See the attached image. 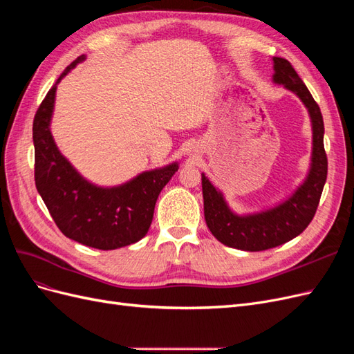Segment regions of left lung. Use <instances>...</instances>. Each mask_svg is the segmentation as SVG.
<instances>
[{"label": "left lung", "mask_w": 354, "mask_h": 354, "mask_svg": "<svg viewBox=\"0 0 354 354\" xmlns=\"http://www.w3.org/2000/svg\"><path fill=\"white\" fill-rule=\"evenodd\" d=\"M273 81L294 91L308 109L313 125L312 168L304 183L279 207L254 216L233 214L223 195L202 174L203 214L207 226L221 243L242 251H264L294 239L313 220L328 176V158L324 146V118L319 104L291 63L273 57Z\"/></svg>", "instance_id": "obj_1"}]
</instances>
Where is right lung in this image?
<instances>
[{
	"label": "right lung",
	"instance_id": "add662e5",
	"mask_svg": "<svg viewBox=\"0 0 354 354\" xmlns=\"http://www.w3.org/2000/svg\"><path fill=\"white\" fill-rule=\"evenodd\" d=\"M84 60L80 56L63 71L34 118L35 186L50 216L66 238L95 250H116L140 241L153 218L160 190L178 169L177 164L147 171L128 183L103 189L84 180L62 156L50 133L56 87Z\"/></svg>",
	"mask_w": 354,
	"mask_h": 354
}]
</instances>
